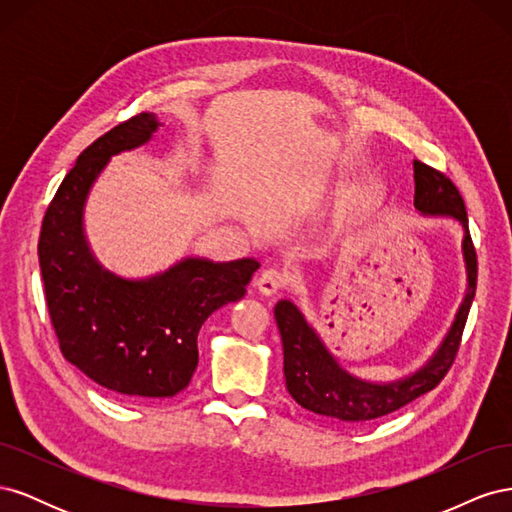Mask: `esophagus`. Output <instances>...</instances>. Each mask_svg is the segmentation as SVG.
I'll return each mask as SVG.
<instances>
[{
  "label": "esophagus",
  "instance_id": "obj_1",
  "mask_svg": "<svg viewBox=\"0 0 512 512\" xmlns=\"http://www.w3.org/2000/svg\"><path fill=\"white\" fill-rule=\"evenodd\" d=\"M258 290L265 294V297H273L280 290H284L288 286V275L284 271H277V269H267L262 271L258 282H256Z\"/></svg>",
  "mask_w": 512,
  "mask_h": 512
}]
</instances>
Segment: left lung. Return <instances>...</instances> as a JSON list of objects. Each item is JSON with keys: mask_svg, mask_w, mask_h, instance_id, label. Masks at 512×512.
<instances>
[{"mask_svg": "<svg viewBox=\"0 0 512 512\" xmlns=\"http://www.w3.org/2000/svg\"><path fill=\"white\" fill-rule=\"evenodd\" d=\"M414 207L427 215H451L466 230L463 258H466L468 269V292L451 331L436 356L416 374L389 384H371L346 374L324 348L314 329L305 322L299 309L290 301H280L275 305V322L284 346L286 389L305 410L348 423H365L404 408L416 397L433 391L453 367L478 275L476 250L468 230V213L457 185L440 170L418 160H414Z\"/></svg>", "mask_w": 512, "mask_h": 512, "instance_id": "obj_1", "label": "left lung"}]
</instances>
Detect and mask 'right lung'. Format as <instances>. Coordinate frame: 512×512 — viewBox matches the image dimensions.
<instances>
[{
	"label": "right lung",
	"instance_id": "add662e5",
	"mask_svg": "<svg viewBox=\"0 0 512 512\" xmlns=\"http://www.w3.org/2000/svg\"><path fill=\"white\" fill-rule=\"evenodd\" d=\"M153 113L117 123L91 143L44 213L38 258L61 354L85 376L126 399L173 397L198 365V331L226 303L243 299L256 260L188 258L147 282L104 271L83 237V205L113 153L147 143Z\"/></svg>",
	"mask_w": 512,
	"mask_h": 512
}]
</instances>
